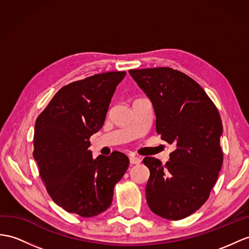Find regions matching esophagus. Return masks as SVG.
<instances>
[{
    "label": "esophagus",
    "mask_w": 249,
    "mask_h": 249,
    "mask_svg": "<svg viewBox=\"0 0 249 249\" xmlns=\"http://www.w3.org/2000/svg\"><path fill=\"white\" fill-rule=\"evenodd\" d=\"M130 162L132 163V165H139V163L142 162V160L139 159V157H136V156H131L130 157Z\"/></svg>",
    "instance_id": "34e87169"
}]
</instances>
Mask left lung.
<instances>
[{
    "mask_svg": "<svg viewBox=\"0 0 249 249\" xmlns=\"http://www.w3.org/2000/svg\"><path fill=\"white\" fill-rule=\"evenodd\" d=\"M130 75L152 101L156 132L175 143L165 166L144 157L150 178L145 198L155 214L181 220L207 201L223 163L220 113L197 82L171 68L130 70Z\"/></svg>",
    "mask_w": 249,
    "mask_h": 249,
    "instance_id": "obj_1",
    "label": "left lung"
}]
</instances>
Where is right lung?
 I'll return each mask as SVG.
<instances>
[{
  "instance_id": "1",
  "label": "right lung",
  "mask_w": 249,
  "mask_h": 249,
  "mask_svg": "<svg viewBox=\"0 0 249 249\" xmlns=\"http://www.w3.org/2000/svg\"><path fill=\"white\" fill-rule=\"evenodd\" d=\"M125 71H107L60 89L35 124L34 157L53 201L70 213L95 216L112 204L114 187L129 167L125 154L93 160L89 137L105 124Z\"/></svg>"
}]
</instances>
